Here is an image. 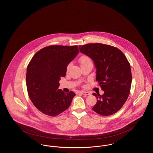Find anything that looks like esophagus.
Returning a JSON list of instances; mask_svg holds the SVG:
<instances>
[{
  "label": "esophagus",
  "mask_w": 153,
  "mask_h": 153,
  "mask_svg": "<svg viewBox=\"0 0 153 153\" xmlns=\"http://www.w3.org/2000/svg\"><path fill=\"white\" fill-rule=\"evenodd\" d=\"M80 94H81L82 95H89L91 94L89 92H86V91H80Z\"/></svg>",
  "instance_id": "1"
}]
</instances>
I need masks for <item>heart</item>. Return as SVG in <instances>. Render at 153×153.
Here are the masks:
<instances>
[{
	"label": "heart",
	"instance_id": "b5f03b06",
	"mask_svg": "<svg viewBox=\"0 0 153 153\" xmlns=\"http://www.w3.org/2000/svg\"><path fill=\"white\" fill-rule=\"evenodd\" d=\"M79 62H80V65H82L83 64H87V63H88V62H91V61L87 56H82L79 59ZM69 67H70V64H69L68 66H67V69L68 70L69 69Z\"/></svg>",
	"mask_w": 153,
	"mask_h": 153
}]
</instances>
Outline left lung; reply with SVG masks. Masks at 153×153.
<instances>
[{"label":"left lung","mask_w":153,"mask_h":153,"mask_svg":"<svg viewBox=\"0 0 153 153\" xmlns=\"http://www.w3.org/2000/svg\"><path fill=\"white\" fill-rule=\"evenodd\" d=\"M81 53L91 58L96 69V79L104 94H93L97 102L92 109L108 116L117 112L126 102L131 89V67L122 51L105 44L79 45Z\"/></svg>","instance_id":"obj_1"}]
</instances>
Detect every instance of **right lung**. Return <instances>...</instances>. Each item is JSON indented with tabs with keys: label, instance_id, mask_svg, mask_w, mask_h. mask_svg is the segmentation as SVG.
<instances>
[{
	"label": "right lung",
	"instance_id": "1",
	"mask_svg": "<svg viewBox=\"0 0 153 153\" xmlns=\"http://www.w3.org/2000/svg\"><path fill=\"white\" fill-rule=\"evenodd\" d=\"M78 46L51 45L36 52L27 67L26 86L31 101L39 111L55 117L68 109L76 94L58 89L61 77L79 53Z\"/></svg>",
	"mask_w": 153,
	"mask_h": 153
}]
</instances>
